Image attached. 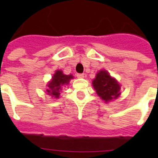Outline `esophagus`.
Segmentation results:
<instances>
[{"label": "esophagus", "instance_id": "esophagus-1", "mask_svg": "<svg viewBox=\"0 0 158 158\" xmlns=\"http://www.w3.org/2000/svg\"><path fill=\"white\" fill-rule=\"evenodd\" d=\"M76 76L78 77V78H79V79H82V78H84V74H77Z\"/></svg>", "mask_w": 158, "mask_h": 158}]
</instances>
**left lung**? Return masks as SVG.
Instances as JSON below:
<instances>
[{"instance_id":"left-lung-1","label":"left lung","mask_w":158,"mask_h":158,"mask_svg":"<svg viewBox=\"0 0 158 158\" xmlns=\"http://www.w3.org/2000/svg\"><path fill=\"white\" fill-rule=\"evenodd\" d=\"M93 85L98 95L106 102L115 99L120 94V86L106 70H101L96 74Z\"/></svg>"}]
</instances>
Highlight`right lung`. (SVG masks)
<instances>
[{"mask_svg":"<svg viewBox=\"0 0 158 158\" xmlns=\"http://www.w3.org/2000/svg\"><path fill=\"white\" fill-rule=\"evenodd\" d=\"M73 79L72 75H65L61 70H56L52 81L48 84V89H47V94L49 96L58 98L60 96V92L61 90L62 86L64 84H69V80Z\"/></svg>","mask_w":158,"mask_h":158,"instance_id":"1","label":"right lung"}]
</instances>
